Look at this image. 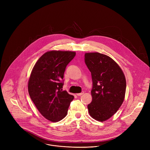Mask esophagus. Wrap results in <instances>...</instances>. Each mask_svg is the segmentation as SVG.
Here are the masks:
<instances>
[{
	"label": "esophagus",
	"mask_w": 150,
	"mask_h": 150,
	"mask_svg": "<svg viewBox=\"0 0 150 150\" xmlns=\"http://www.w3.org/2000/svg\"><path fill=\"white\" fill-rule=\"evenodd\" d=\"M83 94H84V92H81V93H76V95H77L78 96H81L83 95Z\"/></svg>",
	"instance_id": "1"
}]
</instances>
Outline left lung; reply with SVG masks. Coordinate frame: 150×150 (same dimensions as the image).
I'll return each instance as SVG.
<instances>
[{
	"label": "left lung",
	"mask_w": 150,
	"mask_h": 150,
	"mask_svg": "<svg viewBox=\"0 0 150 150\" xmlns=\"http://www.w3.org/2000/svg\"><path fill=\"white\" fill-rule=\"evenodd\" d=\"M84 61L93 83L88 111L93 119L104 122L115 114L123 103L127 87L125 76L117 63L106 54L86 53Z\"/></svg>",
	"instance_id": "left-lung-1"
}]
</instances>
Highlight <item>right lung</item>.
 <instances>
[{
    "label": "right lung",
    "mask_w": 150,
    "mask_h": 150,
    "mask_svg": "<svg viewBox=\"0 0 150 150\" xmlns=\"http://www.w3.org/2000/svg\"><path fill=\"white\" fill-rule=\"evenodd\" d=\"M75 54L71 51L47 52L31 72L28 83L30 97L39 112L51 122L64 119L74 98L62 88L66 66Z\"/></svg>",
    "instance_id": "obj_1"
}]
</instances>
